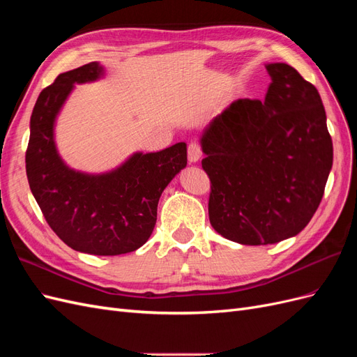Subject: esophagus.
I'll return each mask as SVG.
<instances>
[{"instance_id": "34e87169", "label": "esophagus", "mask_w": 357, "mask_h": 357, "mask_svg": "<svg viewBox=\"0 0 357 357\" xmlns=\"http://www.w3.org/2000/svg\"><path fill=\"white\" fill-rule=\"evenodd\" d=\"M202 155V150H201V146L198 142H190L189 146H188V159L190 164H193V162H198L199 158Z\"/></svg>"}]
</instances>
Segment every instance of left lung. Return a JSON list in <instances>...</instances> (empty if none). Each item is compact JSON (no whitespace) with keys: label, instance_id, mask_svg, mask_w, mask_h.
I'll return each mask as SVG.
<instances>
[{"label":"left lung","instance_id":"8db88e82","mask_svg":"<svg viewBox=\"0 0 357 357\" xmlns=\"http://www.w3.org/2000/svg\"><path fill=\"white\" fill-rule=\"evenodd\" d=\"M266 71L264 102L234 101L201 137L210 223L245 245L274 244L304 229L333 160L317 89L287 63H268Z\"/></svg>","mask_w":357,"mask_h":357}]
</instances>
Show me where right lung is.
I'll return each instance as SVG.
<instances>
[{
    "label": "right lung",
    "instance_id": "1",
    "mask_svg": "<svg viewBox=\"0 0 357 357\" xmlns=\"http://www.w3.org/2000/svg\"><path fill=\"white\" fill-rule=\"evenodd\" d=\"M104 75L98 62L59 74L43 89L31 116L26 176L46 222L73 250L98 256L134 252L152 235L158 202L168 183L188 164L186 143L156 153L137 152L121 167L86 174L63 162L55 128L61 107L74 83Z\"/></svg>",
    "mask_w": 357,
    "mask_h": 357
}]
</instances>
